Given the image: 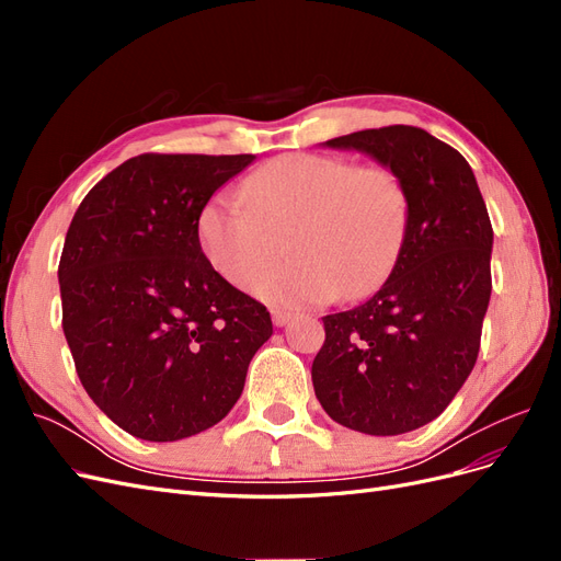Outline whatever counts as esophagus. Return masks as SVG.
Returning a JSON list of instances; mask_svg holds the SVG:
<instances>
[{
  "label": "esophagus",
  "instance_id": "1",
  "mask_svg": "<svg viewBox=\"0 0 561 561\" xmlns=\"http://www.w3.org/2000/svg\"><path fill=\"white\" fill-rule=\"evenodd\" d=\"M271 318H274V325L276 328H283V325H287V322L295 318V313L283 311V309H274V311H271Z\"/></svg>",
  "mask_w": 561,
  "mask_h": 561
}]
</instances>
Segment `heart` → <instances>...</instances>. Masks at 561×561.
Instances as JSON below:
<instances>
[{
  "label": "heart",
  "instance_id": "heart-1",
  "mask_svg": "<svg viewBox=\"0 0 561 561\" xmlns=\"http://www.w3.org/2000/svg\"><path fill=\"white\" fill-rule=\"evenodd\" d=\"M407 219V192L388 168L297 151L262 165L243 184V201L210 198L196 231L225 280L248 287L257 277L252 293L262 301L304 307L377 290L396 266ZM285 238L296 257L265 275Z\"/></svg>",
  "mask_w": 561,
  "mask_h": 561
}]
</instances>
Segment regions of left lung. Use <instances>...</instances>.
<instances>
[{"instance_id":"1","label":"left lung","mask_w":561,"mask_h":561,"mask_svg":"<svg viewBox=\"0 0 561 561\" xmlns=\"http://www.w3.org/2000/svg\"><path fill=\"white\" fill-rule=\"evenodd\" d=\"M322 145L390 168L410 219L379 290L322 318L325 344L311 367L316 398L351 431L410 433L447 410L478 360L494 229L468 161L423 128H369Z\"/></svg>"}]
</instances>
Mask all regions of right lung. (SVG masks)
Wrapping results in <instances>:
<instances>
[{"label": "right lung", "mask_w": 561, "mask_h": 561, "mask_svg": "<svg viewBox=\"0 0 561 561\" xmlns=\"http://www.w3.org/2000/svg\"><path fill=\"white\" fill-rule=\"evenodd\" d=\"M254 154H140L100 180L67 229L62 332L91 400L118 428L175 443L241 398L274 334L198 245V215Z\"/></svg>", "instance_id": "1"}]
</instances>
